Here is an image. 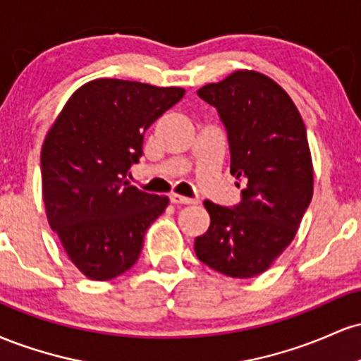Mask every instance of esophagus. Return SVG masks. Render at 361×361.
I'll list each match as a JSON object with an SVG mask.
<instances>
[{
    "label": "esophagus",
    "mask_w": 361,
    "mask_h": 361,
    "mask_svg": "<svg viewBox=\"0 0 361 361\" xmlns=\"http://www.w3.org/2000/svg\"><path fill=\"white\" fill-rule=\"evenodd\" d=\"M169 200H171V204H176V205H195L198 204L197 198H190V197H183V195H169Z\"/></svg>",
    "instance_id": "1"
}]
</instances>
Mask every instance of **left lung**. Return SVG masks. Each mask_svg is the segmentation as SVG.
<instances>
[{
  "mask_svg": "<svg viewBox=\"0 0 361 361\" xmlns=\"http://www.w3.org/2000/svg\"><path fill=\"white\" fill-rule=\"evenodd\" d=\"M198 97L227 128L243 200L233 209L204 202L210 226L195 239V252L215 271L251 279L287 250L312 200L307 130L287 91L258 71L238 69L202 86Z\"/></svg>",
  "mask_w": 361,
  "mask_h": 361,
  "instance_id": "obj_1",
  "label": "left lung"
}]
</instances>
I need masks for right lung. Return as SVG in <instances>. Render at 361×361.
Returning <instances> with one entry per match:
<instances>
[{
  "mask_svg": "<svg viewBox=\"0 0 361 361\" xmlns=\"http://www.w3.org/2000/svg\"><path fill=\"white\" fill-rule=\"evenodd\" d=\"M178 86L100 78L78 88L47 130L42 198L49 226L86 279L105 281L134 267L144 234L168 197L130 185L144 132L183 98Z\"/></svg>",
  "mask_w": 361,
  "mask_h": 361,
  "instance_id": "right-lung-1",
  "label": "right lung"
}]
</instances>
